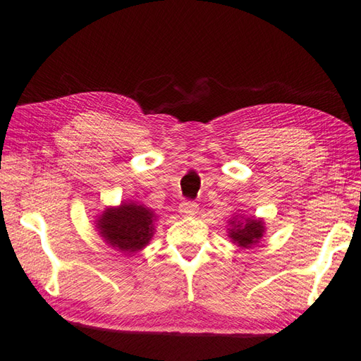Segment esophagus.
Returning <instances> with one entry per match:
<instances>
[{"label": "esophagus", "mask_w": 361, "mask_h": 361, "mask_svg": "<svg viewBox=\"0 0 361 361\" xmlns=\"http://www.w3.org/2000/svg\"><path fill=\"white\" fill-rule=\"evenodd\" d=\"M180 213L183 216H188V218H192V216L199 213V205L195 202H191V200L181 202L180 203Z\"/></svg>", "instance_id": "obj_1"}]
</instances>
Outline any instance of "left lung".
Masks as SVG:
<instances>
[{
  "mask_svg": "<svg viewBox=\"0 0 361 361\" xmlns=\"http://www.w3.org/2000/svg\"><path fill=\"white\" fill-rule=\"evenodd\" d=\"M265 231V222L262 218L237 214L232 219H228L227 237L231 238L235 246L249 249L264 238Z\"/></svg>",
  "mask_w": 361,
  "mask_h": 361,
  "instance_id": "left-lung-1",
  "label": "left lung"
}]
</instances>
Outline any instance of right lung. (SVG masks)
Returning <instances> with one entry per match:
<instances>
[{
    "label": "right lung",
    "mask_w": 361,
    "mask_h": 361,
    "mask_svg": "<svg viewBox=\"0 0 361 361\" xmlns=\"http://www.w3.org/2000/svg\"><path fill=\"white\" fill-rule=\"evenodd\" d=\"M156 219L158 216L152 208L129 200L104 208L96 216L94 224L97 233L110 247L130 255L142 251L153 238Z\"/></svg>",
    "instance_id": "obj_1"
}]
</instances>
